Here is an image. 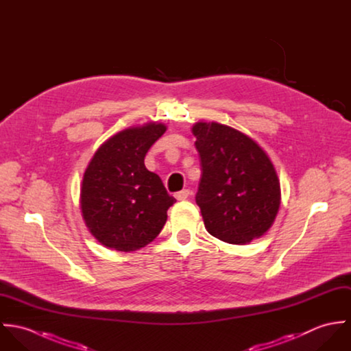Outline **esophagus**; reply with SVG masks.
Masks as SVG:
<instances>
[{
  "label": "esophagus",
  "instance_id": "obj_1",
  "mask_svg": "<svg viewBox=\"0 0 351 351\" xmlns=\"http://www.w3.org/2000/svg\"><path fill=\"white\" fill-rule=\"evenodd\" d=\"M174 196L178 201L186 200L191 196V191L189 189H182V191L177 192Z\"/></svg>",
  "mask_w": 351,
  "mask_h": 351
}]
</instances>
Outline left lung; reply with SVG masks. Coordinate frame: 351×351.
Masks as SVG:
<instances>
[{"label":"left lung","instance_id":"left-lung-1","mask_svg":"<svg viewBox=\"0 0 351 351\" xmlns=\"http://www.w3.org/2000/svg\"><path fill=\"white\" fill-rule=\"evenodd\" d=\"M192 132L201 160L196 202L206 231L231 245L262 237L281 201L267 154L243 132L215 121L196 123Z\"/></svg>","mask_w":351,"mask_h":351}]
</instances>
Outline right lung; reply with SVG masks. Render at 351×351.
Wrapping results in <instances>:
<instances>
[{
    "label": "right lung",
    "mask_w": 351,
    "mask_h": 351,
    "mask_svg": "<svg viewBox=\"0 0 351 351\" xmlns=\"http://www.w3.org/2000/svg\"><path fill=\"white\" fill-rule=\"evenodd\" d=\"M165 131L162 123L127 128L102 143L86 167L82 217L105 247L139 250L162 231L176 199L159 176L146 169L145 156Z\"/></svg>",
    "instance_id": "add662e5"
}]
</instances>
